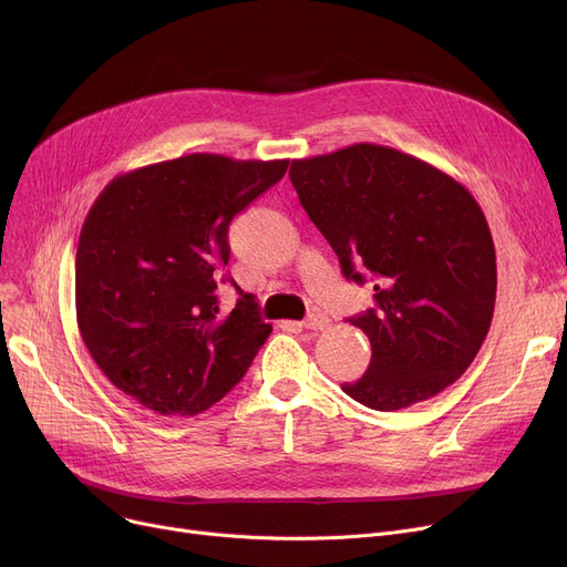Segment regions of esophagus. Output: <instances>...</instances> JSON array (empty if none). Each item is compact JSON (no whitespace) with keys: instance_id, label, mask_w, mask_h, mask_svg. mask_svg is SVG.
<instances>
[{"instance_id":"1","label":"esophagus","mask_w":567,"mask_h":567,"mask_svg":"<svg viewBox=\"0 0 567 567\" xmlns=\"http://www.w3.org/2000/svg\"><path fill=\"white\" fill-rule=\"evenodd\" d=\"M301 326H303V329H308V331H321V329H326V326H329V317L315 312Z\"/></svg>"}]
</instances>
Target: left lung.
<instances>
[{"label": "left lung", "instance_id": "8db88e82", "mask_svg": "<svg viewBox=\"0 0 567 567\" xmlns=\"http://www.w3.org/2000/svg\"><path fill=\"white\" fill-rule=\"evenodd\" d=\"M291 186L347 280L374 282L349 321L370 338L368 372L342 391L377 411L441 393L481 351L496 301L483 208L453 176L381 144L293 161Z\"/></svg>", "mask_w": 567, "mask_h": 567}]
</instances>
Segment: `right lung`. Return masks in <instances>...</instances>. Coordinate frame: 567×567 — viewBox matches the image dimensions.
<instances>
[{
    "label": "right lung",
    "mask_w": 567,
    "mask_h": 567,
    "mask_svg": "<svg viewBox=\"0 0 567 567\" xmlns=\"http://www.w3.org/2000/svg\"><path fill=\"white\" fill-rule=\"evenodd\" d=\"M287 165L190 154L116 176L99 195L80 231L75 310L118 391L161 415H195L244 379L274 326L223 274L227 231ZM220 281L239 291L229 316Z\"/></svg>",
    "instance_id": "add662e5"
}]
</instances>
